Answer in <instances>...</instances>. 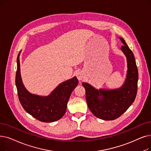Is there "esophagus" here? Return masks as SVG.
<instances>
[{"label":"esophagus","instance_id":"1","mask_svg":"<svg viewBox=\"0 0 151 151\" xmlns=\"http://www.w3.org/2000/svg\"><path fill=\"white\" fill-rule=\"evenodd\" d=\"M76 77H77V79L78 80L81 81L84 78V75L82 71H79V72H78L76 74Z\"/></svg>","mask_w":151,"mask_h":151}]
</instances>
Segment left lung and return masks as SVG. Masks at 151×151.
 <instances>
[{
  "label": "left lung",
  "mask_w": 151,
  "mask_h": 151,
  "mask_svg": "<svg viewBox=\"0 0 151 151\" xmlns=\"http://www.w3.org/2000/svg\"><path fill=\"white\" fill-rule=\"evenodd\" d=\"M120 39L123 44L121 49L127 57L128 63L127 79L122 88L115 90H97L86 83H82L91 112L104 120H113L120 117L133 103L137 94L138 70L134 54L124 39L122 37Z\"/></svg>",
  "instance_id": "1"
}]
</instances>
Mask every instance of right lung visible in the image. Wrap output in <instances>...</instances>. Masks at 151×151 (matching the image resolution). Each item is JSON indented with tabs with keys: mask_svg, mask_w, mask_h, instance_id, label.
<instances>
[{
	"mask_svg": "<svg viewBox=\"0 0 151 151\" xmlns=\"http://www.w3.org/2000/svg\"><path fill=\"white\" fill-rule=\"evenodd\" d=\"M20 52L17 57L15 84L18 99L22 107L26 112L42 122H53L60 119L66 112L72 91L78 84L77 78L74 77L60 84L48 96L32 94L25 89L22 81L19 59Z\"/></svg>",
	"mask_w": 151,
	"mask_h": 151,
	"instance_id": "right-lung-1",
	"label": "right lung"
}]
</instances>
